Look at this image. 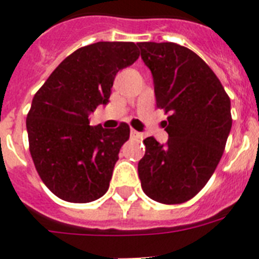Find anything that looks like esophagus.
Segmentation results:
<instances>
[{
  "instance_id": "34e87169",
  "label": "esophagus",
  "mask_w": 259,
  "mask_h": 259,
  "mask_svg": "<svg viewBox=\"0 0 259 259\" xmlns=\"http://www.w3.org/2000/svg\"><path fill=\"white\" fill-rule=\"evenodd\" d=\"M130 137L134 138V140H140V138H142V134L140 132H137V130L132 129L130 130Z\"/></svg>"
}]
</instances>
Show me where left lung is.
<instances>
[{"mask_svg": "<svg viewBox=\"0 0 259 259\" xmlns=\"http://www.w3.org/2000/svg\"><path fill=\"white\" fill-rule=\"evenodd\" d=\"M152 71L156 105L168 114L169 138L144 140L138 162L144 192L162 204H180L207 184L225 152L233 119L221 80L193 51L176 42H140Z\"/></svg>", "mask_w": 259, "mask_h": 259, "instance_id": "left-lung-1", "label": "left lung"}]
</instances>
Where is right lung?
Wrapping results in <instances>:
<instances>
[{
  "label": "right lung",
  "instance_id": "right-lung-1",
  "mask_svg": "<svg viewBox=\"0 0 259 259\" xmlns=\"http://www.w3.org/2000/svg\"><path fill=\"white\" fill-rule=\"evenodd\" d=\"M140 56L134 42L99 41L67 56L34 94L26 117L29 152L51 192L70 203H90L109 189L130 127L90 126L89 115L109 102L118 71Z\"/></svg>",
  "mask_w": 259,
  "mask_h": 259
}]
</instances>
